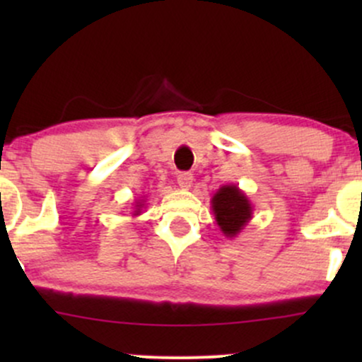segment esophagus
I'll return each instance as SVG.
<instances>
[{
	"label": "esophagus",
	"instance_id": "esophagus-1",
	"mask_svg": "<svg viewBox=\"0 0 362 362\" xmlns=\"http://www.w3.org/2000/svg\"><path fill=\"white\" fill-rule=\"evenodd\" d=\"M177 182H178V187H180V189H190V187H192V182H194L192 173H189V172L178 173Z\"/></svg>",
	"mask_w": 362,
	"mask_h": 362
}]
</instances>
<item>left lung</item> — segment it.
I'll list each match as a JSON object with an SVG mask.
<instances>
[{"instance_id":"left-lung-1","label":"left lung","mask_w":362,"mask_h":362,"mask_svg":"<svg viewBox=\"0 0 362 362\" xmlns=\"http://www.w3.org/2000/svg\"><path fill=\"white\" fill-rule=\"evenodd\" d=\"M216 224L226 238H236L253 218V206L238 185L219 187L211 199Z\"/></svg>"}]
</instances>
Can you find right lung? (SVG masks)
<instances>
[{"mask_svg": "<svg viewBox=\"0 0 362 362\" xmlns=\"http://www.w3.org/2000/svg\"><path fill=\"white\" fill-rule=\"evenodd\" d=\"M144 202H146V199H139V201H136L134 204V211H132V216H139L143 213L144 209Z\"/></svg>", "mask_w": 362, "mask_h": 362, "instance_id": "right-lung-1", "label": "right lung"}]
</instances>
